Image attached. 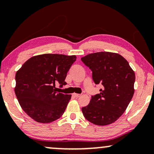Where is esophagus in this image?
Returning <instances> with one entry per match:
<instances>
[{"mask_svg":"<svg viewBox=\"0 0 154 154\" xmlns=\"http://www.w3.org/2000/svg\"><path fill=\"white\" fill-rule=\"evenodd\" d=\"M73 95L75 97H81V94H77V93H73Z\"/></svg>","mask_w":154,"mask_h":154,"instance_id":"esophagus-1","label":"esophagus"}]
</instances>
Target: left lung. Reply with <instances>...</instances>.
<instances>
[{
    "mask_svg": "<svg viewBox=\"0 0 154 154\" xmlns=\"http://www.w3.org/2000/svg\"><path fill=\"white\" fill-rule=\"evenodd\" d=\"M92 71L95 84H102L100 93L92 96L88 106L82 108L84 117L97 125L116 121L125 112L133 97L135 74L121 54L99 52L81 58Z\"/></svg>",
    "mask_w": 154,
    "mask_h": 154,
    "instance_id": "1",
    "label": "left lung"
}]
</instances>
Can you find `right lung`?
Masks as SVG:
<instances>
[{"mask_svg": "<svg viewBox=\"0 0 154 154\" xmlns=\"http://www.w3.org/2000/svg\"><path fill=\"white\" fill-rule=\"evenodd\" d=\"M75 60V55L39 54L29 59L17 71L14 92L29 117L49 123L62 116L71 94L61 93L55 85H66L67 72Z\"/></svg>", "mask_w": 154, "mask_h": 154, "instance_id": "add662e5", "label": "right lung"}]
</instances>
